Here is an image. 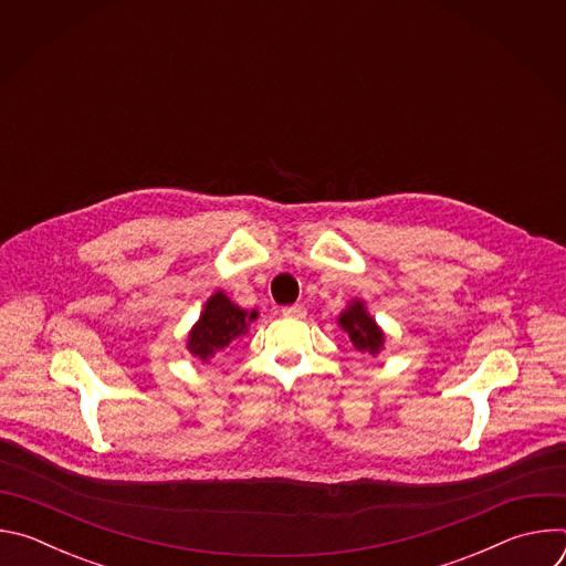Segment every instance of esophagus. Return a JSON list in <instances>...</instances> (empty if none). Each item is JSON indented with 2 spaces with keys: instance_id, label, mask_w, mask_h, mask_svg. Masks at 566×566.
<instances>
[{
  "instance_id": "obj_1",
  "label": "esophagus",
  "mask_w": 566,
  "mask_h": 566,
  "mask_svg": "<svg viewBox=\"0 0 566 566\" xmlns=\"http://www.w3.org/2000/svg\"><path fill=\"white\" fill-rule=\"evenodd\" d=\"M282 315L284 317H304L306 315V308L302 304H291V306H284L282 308Z\"/></svg>"
}]
</instances>
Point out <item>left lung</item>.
Returning <instances> with one entry per match:
<instances>
[{
	"label": "left lung",
	"instance_id": "1",
	"mask_svg": "<svg viewBox=\"0 0 566 566\" xmlns=\"http://www.w3.org/2000/svg\"><path fill=\"white\" fill-rule=\"evenodd\" d=\"M340 327L349 334V338L358 352H369L371 356H376L380 352L382 332L376 327V322L365 313L363 304L354 302L340 315Z\"/></svg>",
	"mask_w": 566,
	"mask_h": 566
}]
</instances>
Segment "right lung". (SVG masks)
<instances>
[{"mask_svg":"<svg viewBox=\"0 0 566 566\" xmlns=\"http://www.w3.org/2000/svg\"><path fill=\"white\" fill-rule=\"evenodd\" d=\"M258 313H247L239 306H234L221 291L212 295L206 304V311L201 319L197 322V327L190 334L188 349L199 356V358H210L219 349H223L228 343L239 338L241 334H247L249 329V319H253Z\"/></svg>","mask_w":566,"mask_h":566,"instance_id":"obj_1","label":"right lung"}]
</instances>
